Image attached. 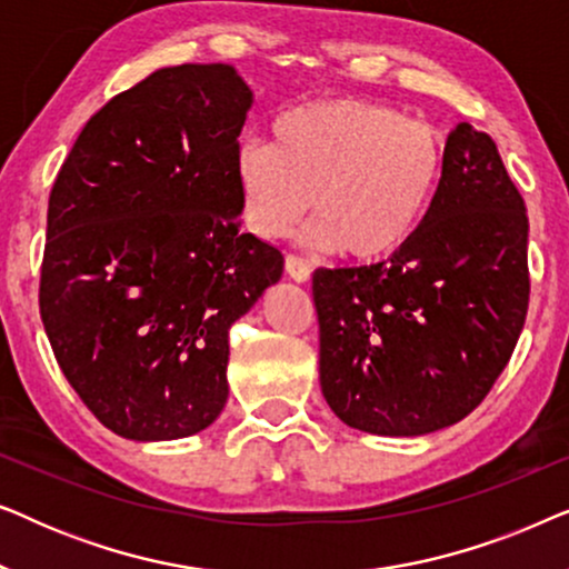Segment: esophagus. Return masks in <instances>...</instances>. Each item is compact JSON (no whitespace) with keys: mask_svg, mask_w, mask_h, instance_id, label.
<instances>
[{"mask_svg":"<svg viewBox=\"0 0 569 569\" xmlns=\"http://www.w3.org/2000/svg\"><path fill=\"white\" fill-rule=\"evenodd\" d=\"M284 271H287V277L292 279V282H308L310 279V269H308V263L302 261V259H298V256H287L284 259Z\"/></svg>","mask_w":569,"mask_h":569,"instance_id":"34e87169","label":"esophagus"}]
</instances>
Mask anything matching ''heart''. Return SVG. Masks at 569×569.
<instances>
[{
  "instance_id": "obj_1",
  "label": "heart",
  "mask_w": 569,
  "mask_h": 569,
  "mask_svg": "<svg viewBox=\"0 0 569 569\" xmlns=\"http://www.w3.org/2000/svg\"><path fill=\"white\" fill-rule=\"evenodd\" d=\"M271 144L236 150L246 228L284 238L313 209L308 243L372 263L407 243L446 173V137L362 98H316L279 113Z\"/></svg>"
}]
</instances>
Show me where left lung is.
<instances>
[{"label": "left lung", "instance_id": "left-lung-1", "mask_svg": "<svg viewBox=\"0 0 569 569\" xmlns=\"http://www.w3.org/2000/svg\"><path fill=\"white\" fill-rule=\"evenodd\" d=\"M528 290L523 199L492 137L458 123L407 243L380 263L313 274L326 403L388 438L461 422L508 365Z\"/></svg>", "mask_w": 569, "mask_h": 569}]
</instances>
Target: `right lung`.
I'll use <instances>...</instances> for the list:
<instances>
[{"instance_id":"add662e5","label":"right lung","mask_w":569,"mask_h":569,"mask_svg":"<svg viewBox=\"0 0 569 569\" xmlns=\"http://www.w3.org/2000/svg\"><path fill=\"white\" fill-rule=\"evenodd\" d=\"M251 106L230 64L158 69L84 123L51 189L46 337L127 440L189 438L220 417L230 326L282 277L279 248L238 230Z\"/></svg>"}]
</instances>
